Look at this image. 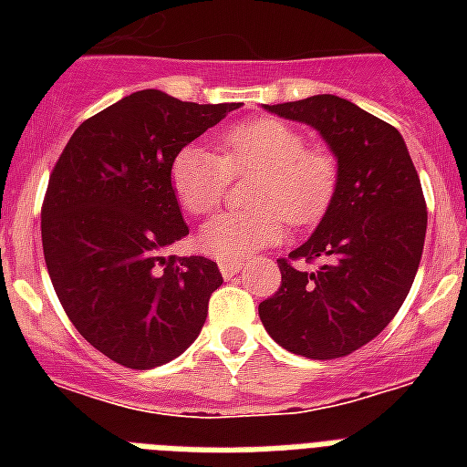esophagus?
<instances>
[{
    "label": "esophagus",
    "mask_w": 467,
    "mask_h": 467,
    "mask_svg": "<svg viewBox=\"0 0 467 467\" xmlns=\"http://www.w3.org/2000/svg\"><path fill=\"white\" fill-rule=\"evenodd\" d=\"M218 266H220V274H223V278H233L242 271V262H220Z\"/></svg>",
    "instance_id": "1"
}]
</instances>
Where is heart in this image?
Listing matches in <instances>:
<instances>
[{
    "label": "heart",
    "instance_id": "obj_1",
    "mask_svg": "<svg viewBox=\"0 0 467 467\" xmlns=\"http://www.w3.org/2000/svg\"><path fill=\"white\" fill-rule=\"evenodd\" d=\"M256 176L252 211L220 213L198 233L205 254L242 262L284 240L285 223L310 225L327 213L339 186V161L327 150L307 148L298 128L278 119H249L218 135V155L186 145L171 157L169 183L191 215H208L220 203L230 176Z\"/></svg>",
    "mask_w": 467,
    "mask_h": 467
}]
</instances>
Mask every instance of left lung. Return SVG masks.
Segmentation results:
<instances>
[{"instance_id": "left-lung-1", "label": "left lung", "mask_w": 467, "mask_h": 467, "mask_svg": "<svg viewBox=\"0 0 467 467\" xmlns=\"http://www.w3.org/2000/svg\"><path fill=\"white\" fill-rule=\"evenodd\" d=\"M266 109L317 128L339 161V186L310 240L278 259L281 288L259 303V317L293 354L341 358L376 339L412 288L427 234L420 174L398 128L347 99Z\"/></svg>"}]
</instances>
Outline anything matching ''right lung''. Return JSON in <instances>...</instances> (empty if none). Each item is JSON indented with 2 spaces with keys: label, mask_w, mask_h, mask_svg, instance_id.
<instances>
[{
  "label": "right lung",
  "mask_w": 467,
  "mask_h": 467,
  "mask_svg": "<svg viewBox=\"0 0 467 467\" xmlns=\"http://www.w3.org/2000/svg\"><path fill=\"white\" fill-rule=\"evenodd\" d=\"M234 109L135 91L84 120L50 171L40 237L53 288L77 332L126 368L186 351L223 284L211 259L161 249L189 234L171 157Z\"/></svg>",
  "instance_id": "add662e5"
}]
</instances>
